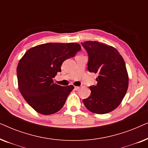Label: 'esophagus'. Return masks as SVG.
Masks as SVG:
<instances>
[{"label":"esophagus","instance_id":"obj_1","mask_svg":"<svg viewBox=\"0 0 148 148\" xmlns=\"http://www.w3.org/2000/svg\"><path fill=\"white\" fill-rule=\"evenodd\" d=\"M75 90H79V87H78V86H75Z\"/></svg>","mask_w":148,"mask_h":148}]
</instances>
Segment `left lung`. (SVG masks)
Instances as JSON below:
<instances>
[{"mask_svg": "<svg viewBox=\"0 0 148 148\" xmlns=\"http://www.w3.org/2000/svg\"><path fill=\"white\" fill-rule=\"evenodd\" d=\"M88 55V69L98 75L96 86L84 99L85 106L96 114L114 110L122 102L129 86V77L122 56L116 48L96 41L82 43Z\"/></svg>", "mask_w": 148, "mask_h": 148, "instance_id": "8db88e82", "label": "left lung"}]
</instances>
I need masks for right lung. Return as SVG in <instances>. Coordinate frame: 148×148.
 <instances>
[{"mask_svg": "<svg viewBox=\"0 0 148 148\" xmlns=\"http://www.w3.org/2000/svg\"><path fill=\"white\" fill-rule=\"evenodd\" d=\"M82 50L77 43H47L28 50L17 68L19 90L29 106L44 115L62 108L73 86H61L53 79L64 60Z\"/></svg>", "mask_w": 148, "mask_h": 148, "instance_id": "add662e5", "label": "right lung"}]
</instances>
